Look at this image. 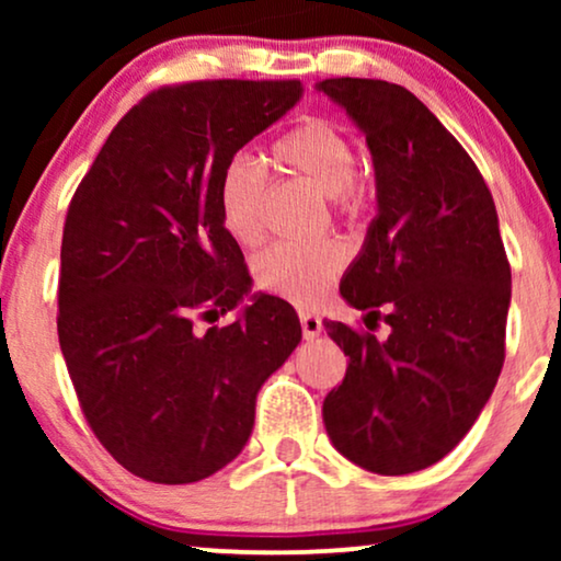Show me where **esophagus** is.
Masks as SVG:
<instances>
[{"label": "esophagus", "mask_w": 561, "mask_h": 561, "mask_svg": "<svg viewBox=\"0 0 561 561\" xmlns=\"http://www.w3.org/2000/svg\"><path fill=\"white\" fill-rule=\"evenodd\" d=\"M298 317H301V329H304V336L306 340H317V336L321 334V319H319V313H311V311H301L298 313Z\"/></svg>", "instance_id": "34e87169"}]
</instances>
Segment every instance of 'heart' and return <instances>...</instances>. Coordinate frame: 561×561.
Instances as JSON below:
<instances>
[{"mask_svg": "<svg viewBox=\"0 0 561 561\" xmlns=\"http://www.w3.org/2000/svg\"><path fill=\"white\" fill-rule=\"evenodd\" d=\"M273 163L280 171L301 175L321 194L332 196L342 214H355L365 204V186L355 173V145L332 122L306 119L271 148ZM265 173L255 160L237 156L221 168L217 204L221 227L234 242L255 248L263 240ZM344 265V252L336 242H283L275 244L255 263L257 283L290 304L311 306L324 298L336 273Z\"/></svg>", "mask_w": 561, "mask_h": 561, "instance_id": "1", "label": "heart"}]
</instances>
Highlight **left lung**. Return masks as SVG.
I'll list each match as a JSON object with an SVG mask.
<instances>
[{"mask_svg":"<svg viewBox=\"0 0 561 561\" xmlns=\"http://www.w3.org/2000/svg\"><path fill=\"white\" fill-rule=\"evenodd\" d=\"M317 91L355 122L375 168L378 214L340 294L367 327H390L380 342L324 321L350 357L324 426L363 470L419 472L462 442L501 375L511 265L497 211L472 158L409 89L327 79Z\"/></svg>","mask_w":561,"mask_h":561,"instance_id":"obj_1","label":"left lung"}]
</instances>
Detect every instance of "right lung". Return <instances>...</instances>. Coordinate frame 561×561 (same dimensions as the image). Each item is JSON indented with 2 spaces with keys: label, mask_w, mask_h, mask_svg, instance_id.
<instances>
[{
  "label": "right lung",
  "mask_w": 561,
  "mask_h": 561,
  "mask_svg": "<svg viewBox=\"0 0 561 561\" xmlns=\"http://www.w3.org/2000/svg\"><path fill=\"white\" fill-rule=\"evenodd\" d=\"M301 81L152 91L106 137L68 206L58 342L96 439L137 478L186 485L232 462L265 380L301 342L294 306L250 294L219 219V173L301 102ZM249 304L227 328L205 318Z\"/></svg>",
  "instance_id": "obj_1"
}]
</instances>
